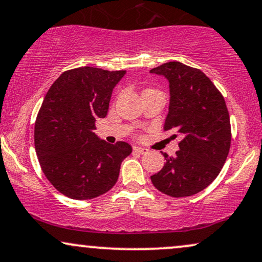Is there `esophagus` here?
I'll list each match as a JSON object with an SVG mask.
<instances>
[{"label": "esophagus", "instance_id": "obj_1", "mask_svg": "<svg viewBox=\"0 0 262 262\" xmlns=\"http://www.w3.org/2000/svg\"><path fill=\"white\" fill-rule=\"evenodd\" d=\"M133 149H134L135 152H139V154H141V155H143V154H146L147 152L146 149H144V147H140V146H134Z\"/></svg>", "mask_w": 262, "mask_h": 262}]
</instances>
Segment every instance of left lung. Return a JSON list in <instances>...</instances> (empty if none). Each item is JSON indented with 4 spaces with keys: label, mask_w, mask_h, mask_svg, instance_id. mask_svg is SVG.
<instances>
[{
    "label": "left lung",
    "mask_w": 262,
    "mask_h": 262,
    "mask_svg": "<svg viewBox=\"0 0 262 262\" xmlns=\"http://www.w3.org/2000/svg\"><path fill=\"white\" fill-rule=\"evenodd\" d=\"M150 73L169 83V106L163 129L181 137L176 156L151 176L157 190L173 198L204 190L221 172L231 147V121L222 94L200 69L167 62Z\"/></svg>",
    "instance_id": "1"
}]
</instances>
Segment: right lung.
Listing matches in <instances>:
<instances>
[{"mask_svg": "<svg viewBox=\"0 0 262 262\" xmlns=\"http://www.w3.org/2000/svg\"><path fill=\"white\" fill-rule=\"evenodd\" d=\"M124 74L94 67L71 69L59 75L43 99L34 130L36 155L50 183L71 199H94L108 191L122 161L132 154L128 143L111 145L94 133Z\"/></svg>", "mask_w": 262, "mask_h": 262, "instance_id": "obj_1", "label": "right lung"}]
</instances>
